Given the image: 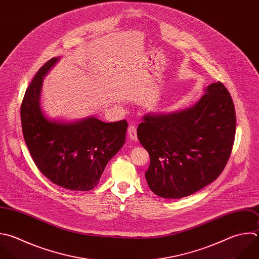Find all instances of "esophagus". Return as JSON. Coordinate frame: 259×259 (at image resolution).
<instances>
[{
    "mask_svg": "<svg viewBox=\"0 0 259 259\" xmlns=\"http://www.w3.org/2000/svg\"><path fill=\"white\" fill-rule=\"evenodd\" d=\"M127 134H128V137L133 140V141H137L138 140V137H137V126L134 125V124H131L127 128Z\"/></svg>",
    "mask_w": 259,
    "mask_h": 259,
    "instance_id": "esophagus-1",
    "label": "esophagus"
}]
</instances>
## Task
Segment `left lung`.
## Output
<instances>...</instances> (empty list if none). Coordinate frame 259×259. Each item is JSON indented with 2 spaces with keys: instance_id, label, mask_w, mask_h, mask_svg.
Masks as SVG:
<instances>
[{
  "instance_id": "1",
  "label": "left lung",
  "mask_w": 259,
  "mask_h": 259,
  "mask_svg": "<svg viewBox=\"0 0 259 259\" xmlns=\"http://www.w3.org/2000/svg\"><path fill=\"white\" fill-rule=\"evenodd\" d=\"M190 108L170 114H148L138 138L149 152L145 173L150 189L163 198L188 196L215 180L232 152L236 113L221 82L212 83Z\"/></svg>"
}]
</instances>
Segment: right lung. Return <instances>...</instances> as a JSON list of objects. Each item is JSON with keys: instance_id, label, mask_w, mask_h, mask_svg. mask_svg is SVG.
<instances>
[{"instance_id": "1", "label": "right lung", "mask_w": 259, "mask_h": 259, "mask_svg": "<svg viewBox=\"0 0 259 259\" xmlns=\"http://www.w3.org/2000/svg\"><path fill=\"white\" fill-rule=\"evenodd\" d=\"M59 61L51 59L36 73L21 104V125L29 153L39 171L53 183L70 190L93 189L108 161L125 141L126 120L104 122L89 117L77 122L45 117L39 96L42 80Z\"/></svg>"}]
</instances>
